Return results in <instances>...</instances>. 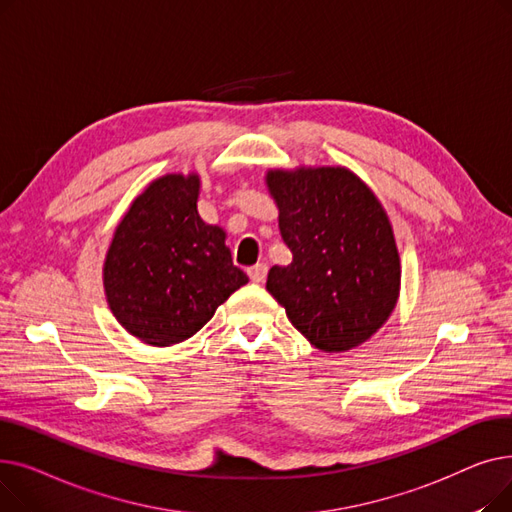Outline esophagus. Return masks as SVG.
<instances>
[{"label":"esophagus","instance_id":"esophagus-1","mask_svg":"<svg viewBox=\"0 0 512 512\" xmlns=\"http://www.w3.org/2000/svg\"><path fill=\"white\" fill-rule=\"evenodd\" d=\"M267 276V265L265 263H257L253 267H249V278L253 282H263Z\"/></svg>","mask_w":512,"mask_h":512}]
</instances>
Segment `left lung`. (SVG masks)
<instances>
[{
	"instance_id": "obj_1",
	"label": "left lung",
	"mask_w": 512,
	"mask_h": 512,
	"mask_svg": "<svg viewBox=\"0 0 512 512\" xmlns=\"http://www.w3.org/2000/svg\"><path fill=\"white\" fill-rule=\"evenodd\" d=\"M265 186L292 253L288 265L267 274V292L319 351L344 353L367 342L400 294V255L384 205L342 166L274 168Z\"/></svg>"
}]
</instances>
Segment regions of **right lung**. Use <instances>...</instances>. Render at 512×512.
Wrapping results in <instances>:
<instances>
[{"label":"right lung","mask_w":512,"mask_h":512,"mask_svg":"<svg viewBox=\"0 0 512 512\" xmlns=\"http://www.w3.org/2000/svg\"><path fill=\"white\" fill-rule=\"evenodd\" d=\"M201 176L151 180L118 222L103 261V292L118 324L149 346L195 336L249 282L232 263L226 232L201 220Z\"/></svg>","instance_id":"obj_1"}]
</instances>
